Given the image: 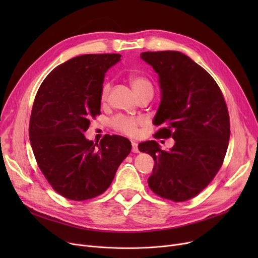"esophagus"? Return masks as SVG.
Instances as JSON below:
<instances>
[{"label": "esophagus", "instance_id": "1", "mask_svg": "<svg viewBox=\"0 0 258 258\" xmlns=\"http://www.w3.org/2000/svg\"><path fill=\"white\" fill-rule=\"evenodd\" d=\"M132 152L135 154H138L139 150H138V144L136 142H132Z\"/></svg>", "mask_w": 258, "mask_h": 258}]
</instances>
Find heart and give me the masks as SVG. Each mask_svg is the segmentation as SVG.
I'll return each instance as SVG.
<instances>
[{
  "instance_id": "heart-1",
  "label": "heart",
  "mask_w": 258,
  "mask_h": 258,
  "mask_svg": "<svg viewBox=\"0 0 258 258\" xmlns=\"http://www.w3.org/2000/svg\"><path fill=\"white\" fill-rule=\"evenodd\" d=\"M130 84L137 95L140 93L146 91V90H153L152 84L148 81L146 78L138 76V75H131L128 77ZM110 84H105L102 87L101 90V99L105 100L107 98L108 92H110ZM145 123V120L142 118H137V117H130V116H124V115H119L115 117L112 120V126L122 133L124 135H127V136L135 137L138 134L139 126L143 125Z\"/></svg>"
}]
</instances>
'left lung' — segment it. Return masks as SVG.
Masks as SVG:
<instances>
[{
    "label": "left lung",
    "mask_w": 258,
    "mask_h": 258,
    "mask_svg": "<svg viewBox=\"0 0 258 258\" xmlns=\"http://www.w3.org/2000/svg\"><path fill=\"white\" fill-rule=\"evenodd\" d=\"M140 57L159 76L161 102L153 122L164 127L155 138L174 140L167 152L154 140L138 145L155 161L148 186L164 199L187 201L223 164L230 138L227 105L215 80L184 53L143 52Z\"/></svg>",
    "instance_id": "left-lung-1"
}]
</instances>
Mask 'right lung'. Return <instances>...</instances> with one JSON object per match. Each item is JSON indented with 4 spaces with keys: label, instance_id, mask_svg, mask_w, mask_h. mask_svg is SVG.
Here are the masks:
<instances>
[{
    "label": "right lung",
    "instance_id": "add662e5",
    "mask_svg": "<svg viewBox=\"0 0 258 258\" xmlns=\"http://www.w3.org/2000/svg\"><path fill=\"white\" fill-rule=\"evenodd\" d=\"M120 54H85L56 67L34 99L29 138L39 169L60 196L84 201L103 194L127 155L128 139L107 135L100 143L84 135L100 113L107 70Z\"/></svg>",
    "mask_w": 258,
    "mask_h": 258
}]
</instances>
